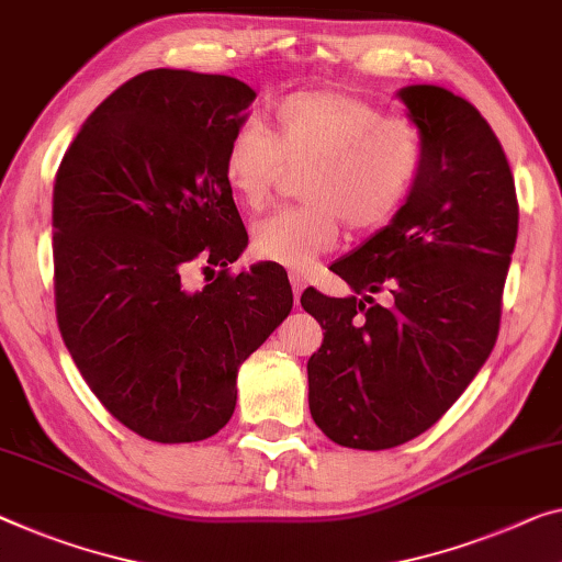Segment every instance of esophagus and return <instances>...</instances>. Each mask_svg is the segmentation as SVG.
<instances>
[{"mask_svg": "<svg viewBox=\"0 0 562 562\" xmlns=\"http://www.w3.org/2000/svg\"><path fill=\"white\" fill-rule=\"evenodd\" d=\"M291 289H293V301H296V306H299L301 291L306 289V279H304V276H299V273H291Z\"/></svg>", "mask_w": 562, "mask_h": 562, "instance_id": "obj_1", "label": "esophagus"}]
</instances>
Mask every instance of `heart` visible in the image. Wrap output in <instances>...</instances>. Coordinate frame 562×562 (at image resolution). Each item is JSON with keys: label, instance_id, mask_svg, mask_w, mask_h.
I'll list each match as a JSON object with an SVG mask.
<instances>
[{"label": "heart", "instance_id": "1", "mask_svg": "<svg viewBox=\"0 0 562 562\" xmlns=\"http://www.w3.org/2000/svg\"><path fill=\"white\" fill-rule=\"evenodd\" d=\"M286 168L308 170L299 193L306 205L266 215L251 231L263 261L304 271L339 238L390 223L425 168V137L409 120L384 117L374 102L344 90H304L271 110V133L244 125L223 148V180L248 209L269 201Z\"/></svg>", "mask_w": 562, "mask_h": 562}]
</instances>
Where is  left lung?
<instances>
[{
  "label": "left lung",
  "instance_id": "8db88e82",
  "mask_svg": "<svg viewBox=\"0 0 562 562\" xmlns=\"http://www.w3.org/2000/svg\"><path fill=\"white\" fill-rule=\"evenodd\" d=\"M396 98L425 137L417 186L331 266L351 296L301 293L324 329L306 364L311 417L351 450L409 442L460 400L497 341L517 240L510 162L477 108L437 85Z\"/></svg>",
  "mask_w": 562,
  "mask_h": 562
}]
</instances>
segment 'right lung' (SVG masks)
<instances>
[{
    "label": "right lung",
    "instance_id": "1",
    "mask_svg": "<svg viewBox=\"0 0 562 562\" xmlns=\"http://www.w3.org/2000/svg\"><path fill=\"white\" fill-rule=\"evenodd\" d=\"M254 98L228 75L143 72L94 108L57 170L59 331L105 409L153 442L226 427L238 367L293 306L279 266L228 273L248 233L221 162ZM193 262L220 269L198 292L182 283Z\"/></svg>",
    "mask_w": 562,
    "mask_h": 562
}]
</instances>
